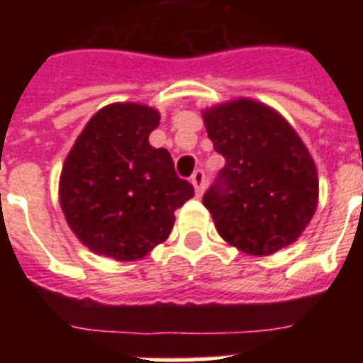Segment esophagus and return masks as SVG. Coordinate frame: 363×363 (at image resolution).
I'll use <instances>...</instances> for the list:
<instances>
[{"label": "esophagus", "instance_id": "obj_1", "mask_svg": "<svg viewBox=\"0 0 363 363\" xmlns=\"http://www.w3.org/2000/svg\"><path fill=\"white\" fill-rule=\"evenodd\" d=\"M190 181H192L194 188H196V194H198V196H201V194H203V190H205V173H203V171H201V169L196 171Z\"/></svg>", "mask_w": 363, "mask_h": 363}]
</instances>
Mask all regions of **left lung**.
I'll use <instances>...</instances> for the list:
<instances>
[{"mask_svg":"<svg viewBox=\"0 0 363 363\" xmlns=\"http://www.w3.org/2000/svg\"><path fill=\"white\" fill-rule=\"evenodd\" d=\"M226 165L203 196L216 232L250 256L292 245L318 205V173L298 131L273 107L238 98L201 111Z\"/></svg>","mask_w":363,"mask_h":363,"instance_id":"1","label":"left lung"}]
</instances>
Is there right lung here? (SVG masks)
I'll return each instance as SVG.
<instances>
[{
	"instance_id": "right-lung-1",
	"label": "right lung",
	"mask_w": 363,
	"mask_h": 363,
	"mask_svg": "<svg viewBox=\"0 0 363 363\" xmlns=\"http://www.w3.org/2000/svg\"><path fill=\"white\" fill-rule=\"evenodd\" d=\"M160 113L143 104H111L88 121L62 167L60 207L92 252L118 262L147 256L169 238L175 211L194 196L171 154L148 143Z\"/></svg>"
}]
</instances>
